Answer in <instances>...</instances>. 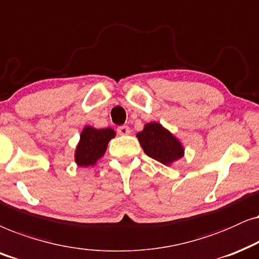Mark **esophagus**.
I'll return each mask as SVG.
<instances>
[{
  "mask_svg": "<svg viewBox=\"0 0 259 259\" xmlns=\"http://www.w3.org/2000/svg\"><path fill=\"white\" fill-rule=\"evenodd\" d=\"M117 133H118L119 135H129V134L132 133V130H130V127L127 125H122V126H118Z\"/></svg>",
  "mask_w": 259,
  "mask_h": 259,
  "instance_id": "obj_1",
  "label": "esophagus"
}]
</instances>
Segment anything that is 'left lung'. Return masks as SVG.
<instances>
[{
  "label": "left lung",
  "mask_w": 259,
  "mask_h": 259,
  "mask_svg": "<svg viewBox=\"0 0 259 259\" xmlns=\"http://www.w3.org/2000/svg\"><path fill=\"white\" fill-rule=\"evenodd\" d=\"M136 137L144 153L164 165H170L185 155V148L180 141L157 122L147 123Z\"/></svg>",
  "instance_id": "8db88e82"
}]
</instances>
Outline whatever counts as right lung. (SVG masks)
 <instances>
[{
    "label": "right lung",
    "mask_w": 259,
    "mask_h": 259,
    "mask_svg": "<svg viewBox=\"0 0 259 259\" xmlns=\"http://www.w3.org/2000/svg\"><path fill=\"white\" fill-rule=\"evenodd\" d=\"M116 136L111 127L96 129L86 125L80 134V140L74 153V161L79 167H92L105 154L110 141Z\"/></svg>",
    "instance_id": "add662e5"
}]
</instances>
